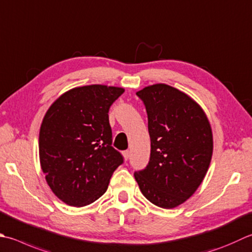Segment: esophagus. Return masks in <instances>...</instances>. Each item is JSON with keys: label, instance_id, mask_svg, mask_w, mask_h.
Returning <instances> with one entry per match:
<instances>
[{"label": "esophagus", "instance_id": "esophagus-1", "mask_svg": "<svg viewBox=\"0 0 252 252\" xmlns=\"http://www.w3.org/2000/svg\"><path fill=\"white\" fill-rule=\"evenodd\" d=\"M130 155H131V152L130 151H125L123 152V157H125V159L127 160L130 158Z\"/></svg>", "mask_w": 252, "mask_h": 252}]
</instances>
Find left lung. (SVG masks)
<instances>
[{
    "label": "left lung",
    "instance_id": "1",
    "mask_svg": "<svg viewBox=\"0 0 252 252\" xmlns=\"http://www.w3.org/2000/svg\"><path fill=\"white\" fill-rule=\"evenodd\" d=\"M149 118L151 156L135 180L143 195L162 209L188 200L202 184L213 154V133L204 110L167 84L136 92Z\"/></svg>",
    "mask_w": 252,
    "mask_h": 252
}]
</instances>
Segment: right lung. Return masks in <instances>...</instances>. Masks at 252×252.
I'll return each instance as SVG.
<instances>
[{
  "label": "right lung",
  "instance_id": "obj_1",
  "mask_svg": "<svg viewBox=\"0 0 252 252\" xmlns=\"http://www.w3.org/2000/svg\"><path fill=\"white\" fill-rule=\"evenodd\" d=\"M125 88L86 85L63 93L49 107L39 132V159L48 186L70 206L105 193L123 158L111 146L108 111Z\"/></svg>",
  "mask_w": 252,
  "mask_h": 252
}]
</instances>
